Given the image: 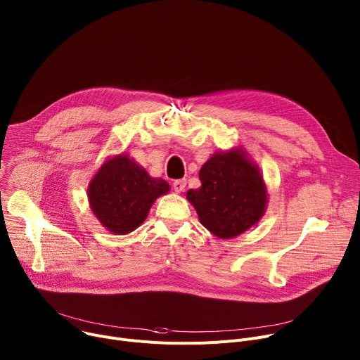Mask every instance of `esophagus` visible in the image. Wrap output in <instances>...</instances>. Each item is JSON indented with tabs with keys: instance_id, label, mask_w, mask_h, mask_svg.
I'll return each mask as SVG.
<instances>
[{
	"instance_id": "esophagus-1",
	"label": "esophagus",
	"mask_w": 360,
	"mask_h": 360,
	"mask_svg": "<svg viewBox=\"0 0 360 360\" xmlns=\"http://www.w3.org/2000/svg\"><path fill=\"white\" fill-rule=\"evenodd\" d=\"M186 188V179H179V180H174L173 181V190L176 193H180Z\"/></svg>"
}]
</instances>
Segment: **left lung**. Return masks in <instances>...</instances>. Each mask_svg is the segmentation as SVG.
<instances>
[{"label": "left lung", "instance_id": "left-lung-1", "mask_svg": "<svg viewBox=\"0 0 360 360\" xmlns=\"http://www.w3.org/2000/svg\"><path fill=\"white\" fill-rule=\"evenodd\" d=\"M202 186L187 191L202 224L231 238L256 224L266 209V186L257 167L240 150L217 153L198 173Z\"/></svg>", "mask_w": 360, "mask_h": 360}]
</instances>
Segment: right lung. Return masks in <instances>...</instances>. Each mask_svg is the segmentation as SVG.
I'll return each mask as SVG.
<instances>
[{"instance_id": "1", "label": "right lung", "mask_w": 360, "mask_h": 360, "mask_svg": "<svg viewBox=\"0 0 360 360\" xmlns=\"http://www.w3.org/2000/svg\"><path fill=\"white\" fill-rule=\"evenodd\" d=\"M170 186L154 179L127 155H117L105 162L90 183L89 198L93 213L114 234L136 230L147 217L157 197Z\"/></svg>"}]
</instances>
